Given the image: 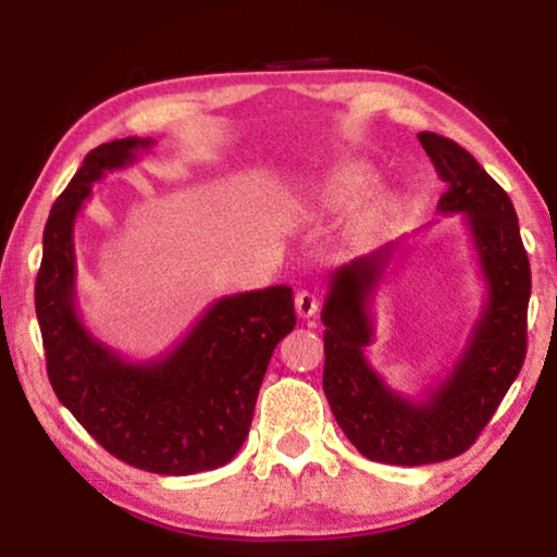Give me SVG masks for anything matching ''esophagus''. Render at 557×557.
Listing matches in <instances>:
<instances>
[{
  "mask_svg": "<svg viewBox=\"0 0 557 557\" xmlns=\"http://www.w3.org/2000/svg\"><path fill=\"white\" fill-rule=\"evenodd\" d=\"M294 307H296V314L304 317V319L314 317V314H317V309H319V299H317V294H311V292H299V294H296V299H294Z\"/></svg>",
  "mask_w": 557,
  "mask_h": 557,
  "instance_id": "34e87169",
  "label": "esophagus"
}]
</instances>
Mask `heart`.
I'll list each match as a JSON object with an SVG mask.
<instances>
[{
    "label": "heart",
    "mask_w": 557,
    "mask_h": 557,
    "mask_svg": "<svg viewBox=\"0 0 557 557\" xmlns=\"http://www.w3.org/2000/svg\"><path fill=\"white\" fill-rule=\"evenodd\" d=\"M375 174L368 164L352 162L342 164L337 170L322 174V177L311 182L294 197V212L301 218H322L334 215V212H345L362 200V195L368 193ZM380 208L368 210V215L362 218V227H370L377 223Z\"/></svg>",
    "instance_id": "obj_1"
}]
</instances>
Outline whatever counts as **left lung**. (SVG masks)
Returning <instances> with one entry per match:
<instances>
[{"instance_id": "1", "label": "left lung", "mask_w": 557, "mask_h": 557, "mask_svg": "<svg viewBox=\"0 0 557 557\" xmlns=\"http://www.w3.org/2000/svg\"><path fill=\"white\" fill-rule=\"evenodd\" d=\"M438 177L448 182L438 212H461L486 299L467 347L423 398L393 391L364 349L375 339L372 299L400 243L345 263L330 276L322 307L324 395L339 429L370 461L421 467L454 459L474 444L528 352L530 261L505 189L446 136L418 134Z\"/></svg>"}]
</instances>
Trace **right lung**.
<instances>
[{"label":"right lung","mask_w":557,"mask_h":557,"mask_svg":"<svg viewBox=\"0 0 557 557\" xmlns=\"http://www.w3.org/2000/svg\"><path fill=\"white\" fill-rule=\"evenodd\" d=\"M151 147L126 136L83 159L45 225L35 311L50 385L75 421L136 469L187 476L223 467L246 441L273 349L296 326L294 292L223 296L154 360H128L90 334L75 301V218L94 182Z\"/></svg>","instance_id":"obj_1"}]
</instances>
